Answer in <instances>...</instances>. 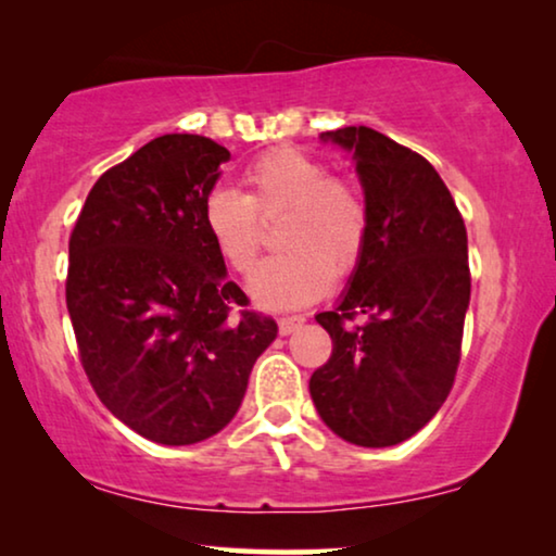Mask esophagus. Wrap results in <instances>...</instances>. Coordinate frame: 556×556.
I'll use <instances>...</instances> for the list:
<instances>
[{
	"label": "esophagus",
	"instance_id": "esophagus-1",
	"mask_svg": "<svg viewBox=\"0 0 556 556\" xmlns=\"http://www.w3.org/2000/svg\"><path fill=\"white\" fill-rule=\"evenodd\" d=\"M303 321H306V318H303V316H286V318H280V321H278L280 337H288V333H293L295 329H299V326H303Z\"/></svg>",
	"mask_w": 556,
	"mask_h": 556
}]
</instances>
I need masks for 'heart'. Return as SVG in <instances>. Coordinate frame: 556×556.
Returning <instances> with one entry per match:
<instances>
[{
    "label": "heart",
    "mask_w": 556,
    "mask_h": 556,
    "mask_svg": "<svg viewBox=\"0 0 556 556\" xmlns=\"http://www.w3.org/2000/svg\"><path fill=\"white\" fill-rule=\"evenodd\" d=\"M248 192L215 189L204 197L202 225L217 255L235 273L253 270L263 245L261 217L286 210L278 240L288 250L265 261L250 278L257 306L301 308L346 278L362 263L369 240V210L359 189L293 147L265 151L242 174Z\"/></svg>",
    "instance_id": "obj_1"
}]
</instances>
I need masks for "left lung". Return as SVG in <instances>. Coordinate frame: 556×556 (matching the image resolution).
<instances>
[{"label":"left lung","mask_w":556,"mask_h":556,"mask_svg":"<svg viewBox=\"0 0 556 556\" xmlns=\"http://www.w3.org/2000/svg\"><path fill=\"white\" fill-rule=\"evenodd\" d=\"M321 139L352 151L369 240L339 306L316 316L333 349L308 390L346 443L390 447L451 394L470 301L468 235L428 159L367 126Z\"/></svg>","instance_id":"left-lung-1"}]
</instances>
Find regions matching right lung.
Listing matches in <instances>:
<instances>
[{"instance_id": "obj_1", "label": "right lung", "mask_w": 556, "mask_h": 556, "mask_svg": "<svg viewBox=\"0 0 556 556\" xmlns=\"http://www.w3.org/2000/svg\"><path fill=\"white\" fill-rule=\"evenodd\" d=\"M227 159L207 136L149 141L96 181L67 248L83 369L121 422L162 445L223 430L278 333L273 318L245 311L204 232V197Z\"/></svg>"}]
</instances>
